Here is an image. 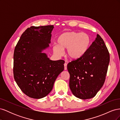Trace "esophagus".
Here are the masks:
<instances>
[{
    "label": "esophagus",
    "instance_id": "obj_1",
    "mask_svg": "<svg viewBox=\"0 0 120 120\" xmlns=\"http://www.w3.org/2000/svg\"><path fill=\"white\" fill-rule=\"evenodd\" d=\"M64 70H67V64L66 63H65L64 64Z\"/></svg>",
    "mask_w": 120,
    "mask_h": 120
}]
</instances>
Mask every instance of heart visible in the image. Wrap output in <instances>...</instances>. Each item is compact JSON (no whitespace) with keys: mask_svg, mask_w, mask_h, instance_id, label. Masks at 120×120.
<instances>
[{"mask_svg":"<svg viewBox=\"0 0 120 120\" xmlns=\"http://www.w3.org/2000/svg\"><path fill=\"white\" fill-rule=\"evenodd\" d=\"M57 45L53 46V52L61 55L64 49H67V54L72 60H77L85 55L91 44V38L86 33L67 31L61 34L57 37Z\"/></svg>","mask_w":120,"mask_h":120,"instance_id":"obj_1","label":"heart"}]
</instances>
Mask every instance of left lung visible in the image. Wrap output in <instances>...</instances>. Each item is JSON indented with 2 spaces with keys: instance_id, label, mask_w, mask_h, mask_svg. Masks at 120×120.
I'll use <instances>...</instances> for the list:
<instances>
[{
  "instance_id": "8db88e82",
  "label": "left lung",
  "mask_w": 120,
  "mask_h": 120,
  "mask_svg": "<svg viewBox=\"0 0 120 120\" xmlns=\"http://www.w3.org/2000/svg\"><path fill=\"white\" fill-rule=\"evenodd\" d=\"M110 54L99 34L84 56L68 64L69 86L73 95L86 100L95 97L106 79Z\"/></svg>"
}]
</instances>
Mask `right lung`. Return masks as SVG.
Segmentation results:
<instances>
[{"mask_svg": "<svg viewBox=\"0 0 120 120\" xmlns=\"http://www.w3.org/2000/svg\"><path fill=\"white\" fill-rule=\"evenodd\" d=\"M53 28V25H46L27 28L14 49V79L22 92L34 99L48 95L64 70V60H50L42 53L49 46Z\"/></svg>", "mask_w": 120, "mask_h": 120, "instance_id": "1", "label": "right lung"}]
</instances>
